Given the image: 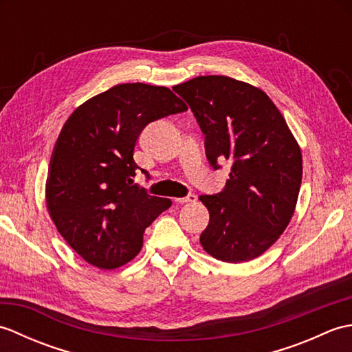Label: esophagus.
Listing matches in <instances>:
<instances>
[{"mask_svg": "<svg viewBox=\"0 0 352 352\" xmlns=\"http://www.w3.org/2000/svg\"><path fill=\"white\" fill-rule=\"evenodd\" d=\"M178 204H188V203H195L197 201V195H193V193H189V195H186L183 198H177L175 199Z\"/></svg>", "mask_w": 352, "mask_h": 352, "instance_id": "34e87169", "label": "esophagus"}]
</instances>
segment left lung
I'll list each match as a JSON object with an SVG mask.
<instances>
[{
	"label": "left lung",
	"instance_id": "1",
	"mask_svg": "<svg viewBox=\"0 0 352 352\" xmlns=\"http://www.w3.org/2000/svg\"><path fill=\"white\" fill-rule=\"evenodd\" d=\"M174 91L197 118L212 168L231 162L226 188L199 197L210 213L199 242L227 263L256 258L275 243L295 212L301 149L275 104L248 83L204 76Z\"/></svg>",
	"mask_w": 352,
	"mask_h": 352
}]
</instances>
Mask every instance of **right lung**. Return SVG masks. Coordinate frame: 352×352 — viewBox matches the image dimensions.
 <instances>
[{
  "label": "right lung",
  "instance_id": "obj_1",
  "mask_svg": "<svg viewBox=\"0 0 352 352\" xmlns=\"http://www.w3.org/2000/svg\"><path fill=\"white\" fill-rule=\"evenodd\" d=\"M188 106L163 86H113L74 111L52 149L47 207L71 248L87 263L115 269L139 254L145 228L172 206L133 182L139 134Z\"/></svg>",
  "mask_w": 352,
  "mask_h": 352
}]
</instances>
